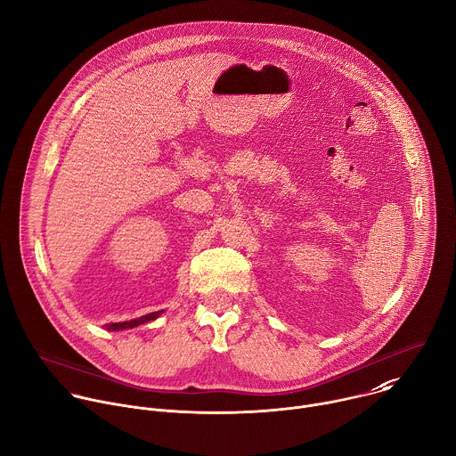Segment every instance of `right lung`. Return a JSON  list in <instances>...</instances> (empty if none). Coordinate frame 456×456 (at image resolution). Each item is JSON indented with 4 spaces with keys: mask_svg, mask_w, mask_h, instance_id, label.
Here are the masks:
<instances>
[{
    "mask_svg": "<svg viewBox=\"0 0 456 456\" xmlns=\"http://www.w3.org/2000/svg\"><path fill=\"white\" fill-rule=\"evenodd\" d=\"M163 315V310L161 312H154V314H148V315H142L139 319H134V321H125V322H110V324H105V330L107 331H123V330H132V328H137L144 322H150V321H156L158 317Z\"/></svg>",
    "mask_w": 456,
    "mask_h": 456,
    "instance_id": "add662e5",
    "label": "right lung"
}]
</instances>
